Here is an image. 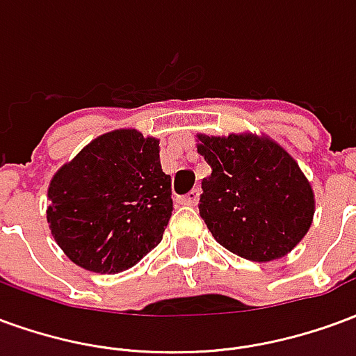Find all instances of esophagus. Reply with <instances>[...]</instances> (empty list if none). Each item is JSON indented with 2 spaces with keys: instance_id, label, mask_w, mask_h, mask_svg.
Listing matches in <instances>:
<instances>
[{
  "instance_id": "esophagus-1",
  "label": "esophagus",
  "mask_w": 356,
  "mask_h": 356,
  "mask_svg": "<svg viewBox=\"0 0 356 356\" xmlns=\"http://www.w3.org/2000/svg\"><path fill=\"white\" fill-rule=\"evenodd\" d=\"M198 198H200V193L194 188V191H191V193L185 194V196L181 198V204H185V206H196V204H198Z\"/></svg>"
}]
</instances>
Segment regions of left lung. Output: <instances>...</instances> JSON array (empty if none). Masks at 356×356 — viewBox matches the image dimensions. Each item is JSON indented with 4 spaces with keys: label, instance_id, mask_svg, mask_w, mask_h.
<instances>
[{
    "label": "left lung",
    "instance_id": "1",
    "mask_svg": "<svg viewBox=\"0 0 356 356\" xmlns=\"http://www.w3.org/2000/svg\"><path fill=\"white\" fill-rule=\"evenodd\" d=\"M196 148L211 165L198 206L211 236L250 261L290 254L314 216L313 186L293 156L268 135L250 131L198 133Z\"/></svg>",
    "mask_w": 356,
    "mask_h": 356
}]
</instances>
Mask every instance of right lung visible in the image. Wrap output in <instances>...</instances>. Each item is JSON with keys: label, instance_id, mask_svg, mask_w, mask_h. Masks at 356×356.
I'll use <instances>...</instances> for the list:
<instances>
[{"label": "right lung", "instance_id": "1", "mask_svg": "<svg viewBox=\"0 0 356 356\" xmlns=\"http://www.w3.org/2000/svg\"><path fill=\"white\" fill-rule=\"evenodd\" d=\"M47 198L49 231L70 261L99 275L131 268L160 244L173 211L160 139L133 127L102 133L58 168Z\"/></svg>", "mask_w": 356, "mask_h": 356}]
</instances>
